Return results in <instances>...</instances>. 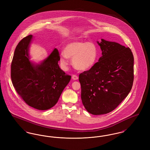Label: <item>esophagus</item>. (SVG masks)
Segmentation results:
<instances>
[{
	"label": "esophagus",
	"mask_w": 150,
	"mask_h": 150,
	"mask_svg": "<svg viewBox=\"0 0 150 150\" xmlns=\"http://www.w3.org/2000/svg\"><path fill=\"white\" fill-rule=\"evenodd\" d=\"M72 79H74V80H78V76L76 75H72Z\"/></svg>",
	"instance_id": "obj_1"
}]
</instances>
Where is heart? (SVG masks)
<instances>
[{
    "mask_svg": "<svg viewBox=\"0 0 150 150\" xmlns=\"http://www.w3.org/2000/svg\"><path fill=\"white\" fill-rule=\"evenodd\" d=\"M98 57V48L95 43L76 40L66 45L63 50V56L61 58V62L66 67L68 64V59L72 58L74 66L77 70L85 71L93 67Z\"/></svg>",
    "mask_w": 150,
    "mask_h": 150,
    "instance_id": "obj_1",
    "label": "heart"
}]
</instances>
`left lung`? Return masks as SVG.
Masks as SVG:
<instances>
[{
    "mask_svg": "<svg viewBox=\"0 0 150 150\" xmlns=\"http://www.w3.org/2000/svg\"><path fill=\"white\" fill-rule=\"evenodd\" d=\"M102 56L89 70L79 74L81 98L88 112L106 114L117 107L130 92L134 57L129 47L101 39Z\"/></svg>",
    "mask_w": 150,
    "mask_h": 150,
    "instance_id": "obj_1",
    "label": "left lung"
}]
</instances>
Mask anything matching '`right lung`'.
I'll return each instance as SVG.
<instances>
[{
    "label": "right lung",
    "instance_id": "1",
    "mask_svg": "<svg viewBox=\"0 0 150 150\" xmlns=\"http://www.w3.org/2000/svg\"><path fill=\"white\" fill-rule=\"evenodd\" d=\"M32 35L17 45L11 67L12 82L17 93L27 105L39 110L53 107L71 76L58 64L59 52L55 48L40 64L29 60L28 49Z\"/></svg>",
    "mask_w": 150,
    "mask_h": 150
}]
</instances>
